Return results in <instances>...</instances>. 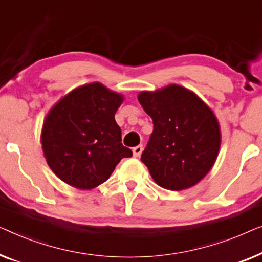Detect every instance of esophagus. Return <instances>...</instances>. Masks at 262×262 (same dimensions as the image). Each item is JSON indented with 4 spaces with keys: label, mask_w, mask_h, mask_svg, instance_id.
<instances>
[{
    "label": "esophagus",
    "mask_w": 262,
    "mask_h": 262,
    "mask_svg": "<svg viewBox=\"0 0 262 262\" xmlns=\"http://www.w3.org/2000/svg\"><path fill=\"white\" fill-rule=\"evenodd\" d=\"M142 150H143L142 145H139V146H136V147H134V148H133V154H134V157H140V156H141Z\"/></svg>",
    "instance_id": "1"
}]
</instances>
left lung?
<instances>
[{
    "mask_svg": "<svg viewBox=\"0 0 262 262\" xmlns=\"http://www.w3.org/2000/svg\"><path fill=\"white\" fill-rule=\"evenodd\" d=\"M138 99L153 120L141 161L154 182L172 191L196 185L219 156L221 132L212 110L192 91L176 84L142 91Z\"/></svg>",
    "mask_w": 262,
    "mask_h": 262,
    "instance_id": "left-lung-1",
    "label": "left lung"
}]
</instances>
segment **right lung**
<instances>
[{"instance_id":"1","label":"right lung","mask_w":262,"mask_h":262,"mask_svg":"<svg viewBox=\"0 0 262 262\" xmlns=\"http://www.w3.org/2000/svg\"><path fill=\"white\" fill-rule=\"evenodd\" d=\"M123 96L91 83L62 97L43 121L42 150L58 178L80 190L104 183L122 158L133 156L121 143L115 113Z\"/></svg>"}]
</instances>
